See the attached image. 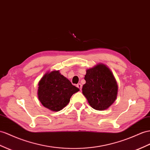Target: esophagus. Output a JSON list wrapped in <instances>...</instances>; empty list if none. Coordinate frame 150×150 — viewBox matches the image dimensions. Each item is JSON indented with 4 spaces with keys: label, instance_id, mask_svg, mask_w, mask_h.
Wrapping results in <instances>:
<instances>
[{
    "label": "esophagus",
    "instance_id": "obj_1",
    "mask_svg": "<svg viewBox=\"0 0 150 150\" xmlns=\"http://www.w3.org/2000/svg\"><path fill=\"white\" fill-rule=\"evenodd\" d=\"M76 87H77L78 88H79L80 89V90H81V89H82V85H81V83H78L77 85H76Z\"/></svg>",
    "mask_w": 150,
    "mask_h": 150
}]
</instances>
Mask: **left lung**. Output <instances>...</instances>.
<instances>
[{"instance_id":"1","label":"left lung","mask_w":150,"mask_h":150,"mask_svg":"<svg viewBox=\"0 0 150 150\" xmlns=\"http://www.w3.org/2000/svg\"><path fill=\"white\" fill-rule=\"evenodd\" d=\"M82 93L92 108L99 111L108 109L115 101L118 85L113 73L106 65L98 63L87 69Z\"/></svg>"}]
</instances>
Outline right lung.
<instances>
[{
    "mask_svg": "<svg viewBox=\"0 0 150 150\" xmlns=\"http://www.w3.org/2000/svg\"><path fill=\"white\" fill-rule=\"evenodd\" d=\"M38 98L45 108L59 112L70 101L71 96L79 91L59 70L47 71L38 83Z\"/></svg>",
    "mask_w": 150,
    "mask_h": 150,
    "instance_id": "1",
    "label": "right lung"
}]
</instances>
